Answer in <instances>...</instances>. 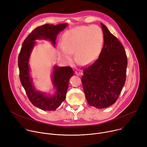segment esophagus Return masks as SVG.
<instances>
[{
	"label": "esophagus",
	"instance_id": "1",
	"mask_svg": "<svg viewBox=\"0 0 147 147\" xmlns=\"http://www.w3.org/2000/svg\"><path fill=\"white\" fill-rule=\"evenodd\" d=\"M75 74L77 76H81L82 73V71L80 70H78V69H77L76 71H75Z\"/></svg>",
	"mask_w": 147,
	"mask_h": 147
}]
</instances>
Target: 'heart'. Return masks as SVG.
Returning a JSON list of instances; mask_svg holds the SVG:
<instances>
[{
    "instance_id": "heart-1",
    "label": "heart",
    "mask_w": 147,
    "mask_h": 147,
    "mask_svg": "<svg viewBox=\"0 0 147 147\" xmlns=\"http://www.w3.org/2000/svg\"><path fill=\"white\" fill-rule=\"evenodd\" d=\"M64 47H60L62 56L68 61L71 52H76L77 61L88 65L99 56L103 44V34L98 26H81L67 31L63 38Z\"/></svg>"
}]
</instances>
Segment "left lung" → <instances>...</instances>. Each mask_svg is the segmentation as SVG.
<instances>
[{"mask_svg": "<svg viewBox=\"0 0 147 147\" xmlns=\"http://www.w3.org/2000/svg\"><path fill=\"white\" fill-rule=\"evenodd\" d=\"M104 44L98 59L83 70L82 87L88 103L106 108L117 100L126 79L127 59L123 45L100 23Z\"/></svg>", "mask_w": 147, "mask_h": 147, "instance_id": "1", "label": "left lung"}]
</instances>
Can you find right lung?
<instances>
[{"label":"right lung","instance_id":"right-lung-1","mask_svg":"<svg viewBox=\"0 0 147 147\" xmlns=\"http://www.w3.org/2000/svg\"><path fill=\"white\" fill-rule=\"evenodd\" d=\"M67 24H44L36 27L24 40L18 57V66L20 72V79L27 96L34 105L44 111H55L66 98L69 87V81L74 72L70 67L54 66L52 80L56 88V93L53 95H47L46 93L36 90L30 75L29 59L31 53L35 44L36 39H48L53 46L55 45L56 36L59 32L63 30Z\"/></svg>","mask_w":147,"mask_h":147}]
</instances>
